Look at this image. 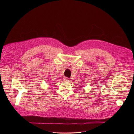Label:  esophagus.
I'll use <instances>...</instances> for the list:
<instances>
[{"label": "esophagus", "instance_id": "1", "mask_svg": "<svg viewBox=\"0 0 134 134\" xmlns=\"http://www.w3.org/2000/svg\"><path fill=\"white\" fill-rule=\"evenodd\" d=\"M68 80H69V79H68L67 77H64V80H65V81H69Z\"/></svg>", "mask_w": 134, "mask_h": 134}]
</instances>
